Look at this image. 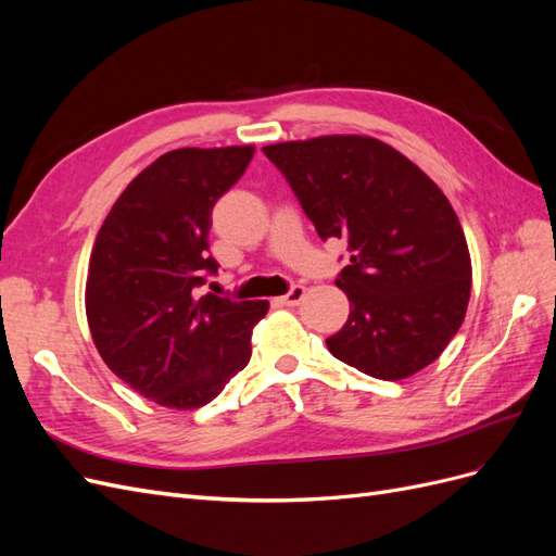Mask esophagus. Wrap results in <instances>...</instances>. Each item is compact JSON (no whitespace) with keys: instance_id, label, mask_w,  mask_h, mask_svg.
<instances>
[{"instance_id":"esophagus-1","label":"esophagus","mask_w":556,"mask_h":556,"mask_svg":"<svg viewBox=\"0 0 556 556\" xmlns=\"http://www.w3.org/2000/svg\"><path fill=\"white\" fill-rule=\"evenodd\" d=\"M304 296H306L304 285H294V288L288 294L280 296V304H285V306H299L301 301H304Z\"/></svg>"}]
</instances>
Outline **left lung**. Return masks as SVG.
<instances>
[{"label":"left lung","instance_id":"8db88e82","mask_svg":"<svg viewBox=\"0 0 556 556\" xmlns=\"http://www.w3.org/2000/svg\"><path fill=\"white\" fill-rule=\"evenodd\" d=\"M319 239H345L336 278L350 315L327 339L336 359L380 380L422 371L459 331L470 255L447 197L417 164L371 137L333 134L264 146Z\"/></svg>","mask_w":556,"mask_h":556}]
</instances>
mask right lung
<instances>
[{
    "label": "right lung",
    "instance_id": "right-lung-1",
    "mask_svg": "<svg viewBox=\"0 0 556 556\" xmlns=\"http://www.w3.org/2000/svg\"><path fill=\"white\" fill-rule=\"evenodd\" d=\"M255 146L178 148L117 197L97 233L86 285L92 341L111 371L164 408L206 406L250 362L252 327L268 301L197 288L208 255L211 211Z\"/></svg>",
    "mask_w": 556,
    "mask_h": 556
}]
</instances>
